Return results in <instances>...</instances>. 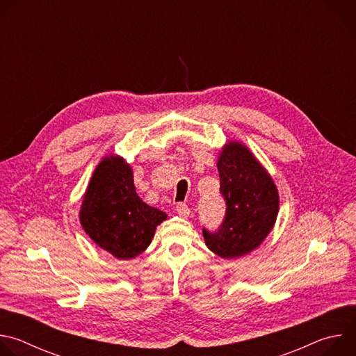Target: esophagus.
Instances as JSON below:
<instances>
[{
  "label": "esophagus",
  "mask_w": 356,
  "mask_h": 356,
  "mask_svg": "<svg viewBox=\"0 0 356 356\" xmlns=\"http://www.w3.org/2000/svg\"><path fill=\"white\" fill-rule=\"evenodd\" d=\"M176 211H177V214H179L180 217H183V218H187L188 214H190V209L187 207V204H184V202H177Z\"/></svg>",
  "instance_id": "esophagus-1"
}]
</instances>
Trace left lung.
Listing matches in <instances>:
<instances>
[{"instance_id":"left-lung-1","label":"left lung","mask_w":356,"mask_h":356,"mask_svg":"<svg viewBox=\"0 0 356 356\" xmlns=\"http://www.w3.org/2000/svg\"><path fill=\"white\" fill-rule=\"evenodd\" d=\"M217 168L225 217L216 232L202 228V236L216 255L235 259L258 248L272 231L279 193L266 169L241 142L231 140L222 147Z\"/></svg>"}]
</instances>
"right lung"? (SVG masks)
<instances>
[{
    "label": "right lung",
    "instance_id": "right-lung-1",
    "mask_svg": "<svg viewBox=\"0 0 356 356\" xmlns=\"http://www.w3.org/2000/svg\"><path fill=\"white\" fill-rule=\"evenodd\" d=\"M166 214L147 206L135 191L131 166L115 155L95 168L80 209L86 234L117 259L142 253Z\"/></svg>",
    "mask_w": 356,
    "mask_h": 356
}]
</instances>
